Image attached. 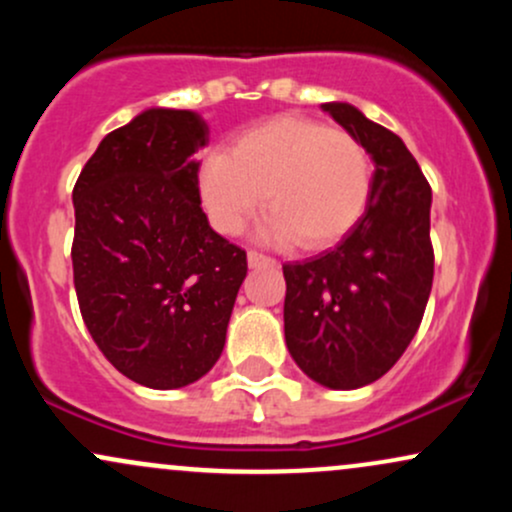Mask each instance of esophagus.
Segmentation results:
<instances>
[{"mask_svg":"<svg viewBox=\"0 0 512 512\" xmlns=\"http://www.w3.org/2000/svg\"><path fill=\"white\" fill-rule=\"evenodd\" d=\"M248 264L252 269H257V267H276V260H272V257H267V255H262V252H257V250H250L248 252Z\"/></svg>","mask_w":512,"mask_h":512,"instance_id":"esophagus-1","label":"esophagus"}]
</instances>
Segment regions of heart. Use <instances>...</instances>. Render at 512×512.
I'll use <instances>...</instances> for the list:
<instances>
[{
	"mask_svg": "<svg viewBox=\"0 0 512 512\" xmlns=\"http://www.w3.org/2000/svg\"><path fill=\"white\" fill-rule=\"evenodd\" d=\"M197 187L216 231H243L267 192L274 211L260 236L272 243L298 238L303 250H322L342 240L363 216L373 166L354 134L308 117L279 115L243 129L228 154L204 156Z\"/></svg>",
	"mask_w": 512,
	"mask_h": 512,
	"instance_id": "obj_1",
	"label": "heart"
}]
</instances>
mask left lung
<instances>
[{"label": "left lung", "mask_w": 512, "mask_h": 512, "mask_svg": "<svg viewBox=\"0 0 512 512\" xmlns=\"http://www.w3.org/2000/svg\"><path fill=\"white\" fill-rule=\"evenodd\" d=\"M373 161L368 207L337 248L284 264V334L330 390L375 383L404 354L433 284L431 187L402 139L351 103H322Z\"/></svg>", "instance_id": "obj_1"}]
</instances>
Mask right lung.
<instances>
[{"instance_id": "add662e5", "label": "right lung", "mask_w": 512, "mask_h": 512, "mask_svg": "<svg viewBox=\"0 0 512 512\" xmlns=\"http://www.w3.org/2000/svg\"><path fill=\"white\" fill-rule=\"evenodd\" d=\"M195 110L146 108L98 144L76 180L74 286L93 342L151 390L214 368L248 274L245 250L202 211Z\"/></svg>"}]
</instances>
